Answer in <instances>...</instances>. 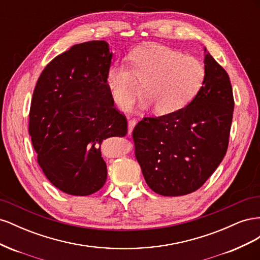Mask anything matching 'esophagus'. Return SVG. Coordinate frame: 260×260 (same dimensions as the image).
<instances>
[{
  "label": "esophagus",
  "instance_id": "esophagus-1",
  "mask_svg": "<svg viewBox=\"0 0 260 260\" xmlns=\"http://www.w3.org/2000/svg\"><path fill=\"white\" fill-rule=\"evenodd\" d=\"M136 124H137V120L136 119H131V120L128 121V135L129 136H131L132 130H133V128L136 127Z\"/></svg>",
  "mask_w": 260,
  "mask_h": 260
}]
</instances>
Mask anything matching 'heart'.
Segmentation results:
<instances>
[{
	"label": "heart",
	"mask_w": 260,
	"mask_h": 260,
	"mask_svg": "<svg viewBox=\"0 0 260 260\" xmlns=\"http://www.w3.org/2000/svg\"><path fill=\"white\" fill-rule=\"evenodd\" d=\"M131 68L116 64L108 69L106 82L120 109H129L144 95L157 115H169L185 107L205 83L206 70L202 61L168 46L149 43L136 49Z\"/></svg>",
	"instance_id": "b5f03b06"
}]
</instances>
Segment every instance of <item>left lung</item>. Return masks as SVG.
<instances>
[{
  "instance_id": "1",
  "label": "left lung",
  "mask_w": 260,
  "mask_h": 260,
  "mask_svg": "<svg viewBox=\"0 0 260 260\" xmlns=\"http://www.w3.org/2000/svg\"><path fill=\"white\" fill-rule=\"evenodd\" d=\"M205 51L206 78L200 93L180 111L143 118L132 132L136 157L147 185L164 196L200 188L226 153L234 101L230 78Z\"/></svg>"
}]
</instances>
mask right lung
I'll return each instance as SVG.
<instances>
[{
    "mask_svg": "<svg viewBox=\"0 0 260 260\" xmlns=\"http://www.w3.org/2000/svg\"><path fill=\"white\" fill-rule=\"evenodd\" d=\"M113 53L105 41L72 46L48 64L31 101L29 135L45 177L61 192L85 196L107 178L101 144L127 135L106 82Z\"/></svg>",
    "mask_w": 260,
    "mask_h": 260,
    "instance_id": "add662e5",
    "label": "right lung"
}]
</instances>
